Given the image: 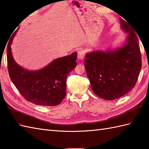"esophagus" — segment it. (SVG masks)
I'll list each match as a JSON object with an SVG mask.
<instances>
[{"mask_svg": "<svg viewBox=\"0 0 149 149\" xmlns=\"http://www.w3.org/2000/svg\"><path fill=\"white\" fill-rule=\"evenodd\" d=\"M84 58V52L83 50L80 49L77 51V58L80 60L83 59Z\"/></svg>", "mask_w": 149, "mask_h": 149, "instance_id": "esophagus-1", "label": "esophagus"}]
</instances>
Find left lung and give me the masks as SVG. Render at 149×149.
Returning <instances> with one entry per match:
<instances>
[{"instance_id": "8db88e82", "label": "left lung", "mask_w": 149, "mask_h": 149, "mask_svg": "<svg viewBox=\"0 0 149 149\" xmlns=\"http://www.w3.org/2000/svg\"><path fill=\"white\" fill-rule=\"evenodd\" d=\"M122 29L127 33L125 43L115 50L87 53L84 66L94 93L112 100L124 95L136 83L141 68L138 40L128 22L120 18Z\"/></svg>"}]
</instances>
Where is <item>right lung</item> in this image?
Segmentation results:
<instances>
[{"label":"right lung","instance_id":"right-lung-1","mask_svg":"<svg viewBox=\"0 0 149 149\" xmlns=\"http://www.w3.org/2000/svg\"><path fill=\"white\" fill-rule=\"evenodd\" d=\"M17 30L8 45V68L13 83L25 99L36 105H58L66 96L67 75L77 66V52L54 60L38 70H27L18 65L12 56L11 45Z\"/></svg>","mask_w":149,"mask_h":149}]
</instances>
